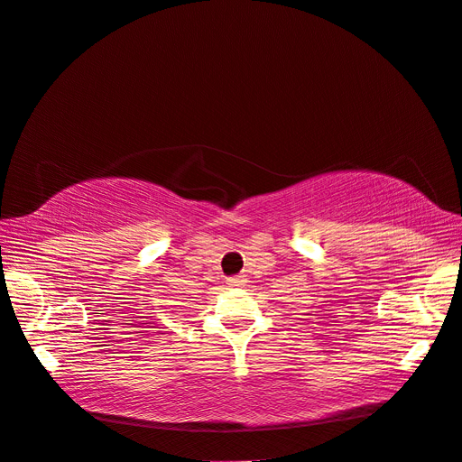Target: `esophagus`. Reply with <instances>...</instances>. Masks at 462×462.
Wrapping results in <instances>:
<instances>
[{"label":"esophagus","mask_w":462,"mask_h":462,"mask_svg":"<svg viewBox=\"0 0 462 462\" xmlns=\"http://www.w3.org/2000/svg\"><path fill=\"white\" fill-rule=\"evenodd\" d=\"M244 282H245V279H244L242 275L230 277V279H228V285H230V287H244Z\"/></svg>","instance_id":"obj_1"}]
</instances>
